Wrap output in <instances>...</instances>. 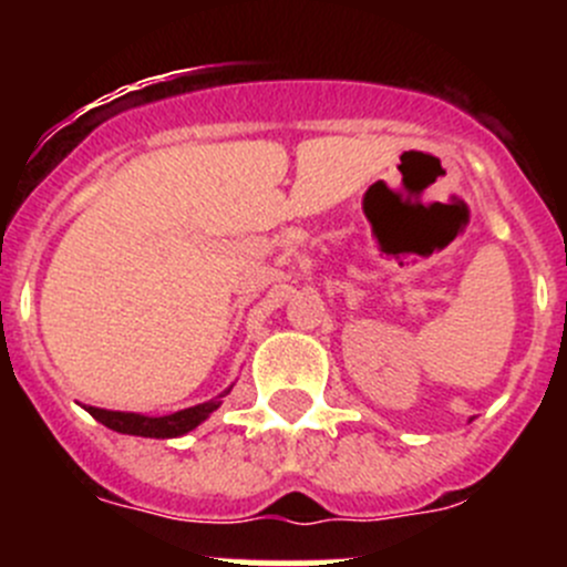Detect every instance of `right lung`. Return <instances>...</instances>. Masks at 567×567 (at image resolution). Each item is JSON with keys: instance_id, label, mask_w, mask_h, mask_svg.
<instances>
[{"instance_id": "obj_1", "label": "right lung", "mask_w": 567, "mask_h": 567, "mask_svg": "<svg viewBox=\"0 0 567 567\" xmlns=\"http://www.w3.org/2000/svg\"><path fill=\"white\" fill-rule=\"evenodd\" d=\"M230 392L225 390L219 398L208 400V403L192 405V409L175 411V414L167 416H145L134 414V411H109V409H95V405H84V411L95 416L101 425L112 427L117 433H128V436H145V439H175L183 436V433L194 431L197 425H203L210 414L221 405V398Z\"/></svg>"}]
</instances>
